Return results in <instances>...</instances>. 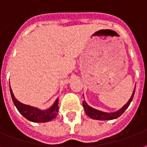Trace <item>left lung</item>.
I'll list each match as a JSON object with an SVG mask.
<instances>
[{"instance_id": "8db88e82", "label": "left lung", "mask_w": 147, "mask_h": 147, "mask_svg": "<svg viewBox=\"0 0 147 147\" xmlns=\"http://www.w3.org/2000/svg\"><path fill=\"white\" fill-rule=\"evenodd\" d=\"M135 90H136V87L134 88L133 92L132 95L131 96L130 99L128 100V102L126 104L121 107L120 110H117L115 112H111V113H107V112H103L101 110H96L95 108H92V107H90L88 105L85 101H83V107L84 109V111L88 116L91 117V118L95 119V120H99V121H108V120H113V119H116L117 117L121 115L122 113L125 112V110H127V108L129 107L131 102L133 98L134 94H135Z\"/></svg>"}]
</instances>
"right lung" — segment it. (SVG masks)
<instances>
[{"mask_svg": "<svg viewBox=\"0 0 147 147\" xmlns=\"http://www.w3.org/2000/svg\"><path fill=\"white\" fill-rule=\"evenodd\" d=\"M10 92L12 101H13L16 107L17 108V110H19V112L22 116L29 121L32 122H36V123H45V122L50 121L56 117L58 111H59V106H58L59 98H57L55 101L53 105L49 109L40 110L37 107L23 104L22 102L18 101L16 98H15L12 90L11 89V87Z\"/></svg>", "mask_w": 147, "mask_h": 147, "instance_id": "obj_1", "label": "right lung"}]
</instances>
